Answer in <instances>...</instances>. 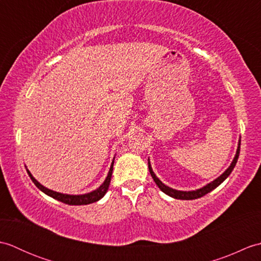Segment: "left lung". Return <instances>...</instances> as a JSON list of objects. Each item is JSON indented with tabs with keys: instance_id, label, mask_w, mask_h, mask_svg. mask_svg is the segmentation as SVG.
<instances>
[{
	"instance_id": "left-lung-1",
	"label": "left lung",
	"mask_w": 261,
	"mask_h": 261,
	"mask_svg": "<svg viewBox=\"0 0 261 261\" xmlns=\"http://www.w3.org/2000/svg\"><path fill=\"white\" fill-rule=\"evenodd\" d=\"M240 145H241V141H239V146H238V150H237V153H236V157H234V159H233V162H232V164L230 165V167H229L228 169H226V170L224 171V173H223L222 175H221L220 177H218V178H216L215 180H213L212 182H210V184H207L206 186L199 188V190H196V191L182 192V191H176V190H173V188L166 186L165 184H163V182L157 178L156 175H154V173L152 171L150 163L148 162L149 171H150V175H151V177L153 178L154 182H156V184H157V186H158V187L160 188V190H162L165 194H167V195H169V196H171V197H174V198H177V199H196V198H199V197H202V196H204V195H206V194L210 193L211 191H213L214 188L218 187V186L221 184V182H223V181L226 179V177H228V176L231 174V171L233 170L234 166H236V164H237V162H238V158H239Z\"/></svg>"
}]
</instances>
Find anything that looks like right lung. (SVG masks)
<instances>
[{"instance_id": "add662e5", "label": "right lung", "mask_w": 261, "mask_h": 261, "mask_svg": "<svg viewBox=\"0 0 261 261\" xmlns=\"http://www.w3.org/2000/svg\"><path fill=\"white\" fill-rule=\"evenodd\" d=\"M113 164H114V160H113L112 165H111L108 177H107V178H105L103 184L99 186L97 190L93 191L91 193L84 194V195H67V194H62V193L54 192L51 190H48V188H46L45 186H42L40 182H38L35 179V177L31 175V173H30L29 170L27 169V171H28V174H29L31 180L35 182V185L39 188V190L42 191L45 194H47V195L51 196L53 198L57 199V201H60V202H63L65 204H68V205H86V204H91V203H94V202H97L98 199H101L105 195V193L108 192V188H109L110 181H111V177H112Z\"/></svg>"}]
</instances>
